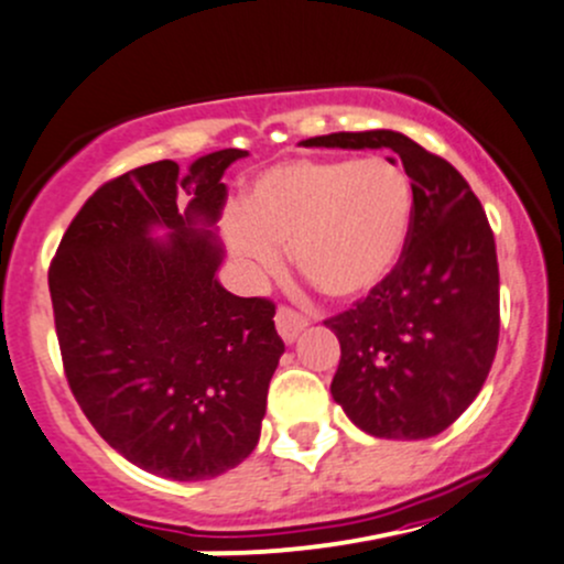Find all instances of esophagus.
Wrapping results in <instances>:
<instances>
[{
  "label": "esophagus",
  "mask_w": 564,
  "mask_h": 564,
  "mask_svg": "<svg viewBox=\"0 0 564 564\" xmlns=\"http://www.w3.org/2000/svg\"><path fill=\"white\" fill-rule=\"evenodd\" d=\"M307 325H310V321L302 315V312H296L294 307H286V304H281V307H278L275 328L286 344L296 341V336H300Z\"/></svg>",
  "instance_id": "1"
}]
</instances>
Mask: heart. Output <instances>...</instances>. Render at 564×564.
I'll use <instances>...</instances> for the list:
<instances>
[{
	"mask_svg": "<svg viewBox=\"0 0 564 564\" xmlns=\"http://www.w3.org/2000/svg\"><path fill=\"white\" fill-rule=\"evenodd\" d=\"M410 223L412 186L397 162L296 158L257 175L226 236L252 273H275L278 247H291L304 281L351 302L397 268Z\"/></svg>",
	"mask_w": 564,
	"mask_h": 564,
	"instance_id": "heart-1",
	"label": "heart"
}]
</instances>
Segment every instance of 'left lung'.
I'll return each mask as SVG.
<instances>
[{
    "label": "left lung",
    "mask_w": 564,
    "mask_h": 564,
    "mask_svg": "<svg viewBox=\"0 0 564 564\" xmlns=\"http://www.w3.org/2000/svg\"><path fill=\"white\" fill-rule=\"evenodd\" d=\"M304 147L391 149L412 186L397 268L325 325L341 344L330 393L378 438H431L484 389L499 344V264L478 196L454 165L404 133H328Z\"/></svg>",
    "instance_id": "left-lung-1"
}]
</instances>
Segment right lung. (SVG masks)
<instances>
[{
	"instance_id": "1",
	"label": "right lung",
	"mask_w": 564,
	"mask_h": 564,
	"mask_svg": "<svg viewBox=\"0 0 564 564\" xmlns=\"http://www.w3.org/2000/svg\"><path fill=\"white\" fill-rule=\"evenodd\" d=\"M243 154L220 149L183 175L173 160L149 162L101 183L50 264L73 397L115 452L162 478H215L252 454L286 349L275 304L215 278L209 226L228 199L223 173ZM152 225L172 241L149 240Z\"/></svg>"
}]
</instances>
